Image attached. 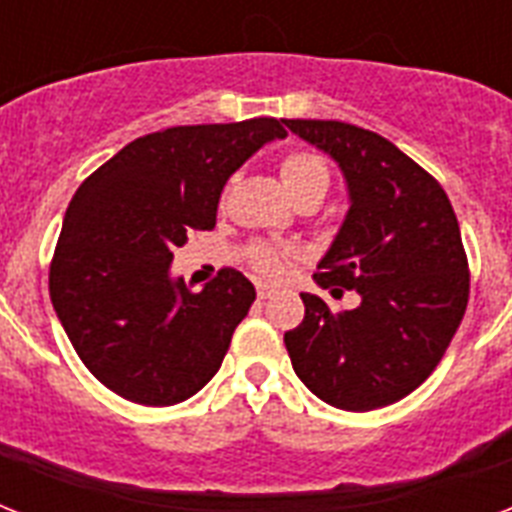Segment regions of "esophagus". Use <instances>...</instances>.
<instances>
[{"mask_svg":"<svg viewBox=\"0 0 512 512\" xmlns=\"http://www.w3.org/2000/svg\"><path fill=\"white\" fill-rule=\"evenodd\" d=\"M273 295H276V289L268 287V284H257V297H260V300H268V297Z\"/></svg>","mask_w":512,"mask_h":512,"instance_id":"1","label":"esophagus"}]
</instances>
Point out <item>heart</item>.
Returning a JSON list of instances; mask_svg holds the SVG:
<instances>
[{
	"mask_svg": "<svg viewBox=\"0 0 512 512\" xmlns=\"http://www.w3.org/2000/svg\"><path fill=\"white\" fill-rule=\"evenodd\" d=\"M279 177L284 191L292 201L303 199H324L329 191V170L316 154L308 151H295L284 156L279 164ZM249 263L255 265L263 276H281L287 265V252L271 244H252L249 247Z\"/></svg>",
	"mask_w": 512,
	"mask_h": 512,
	"instance_id": "heart-1",
	"label": "heart"
}]
</instances>
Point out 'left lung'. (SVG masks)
<instances>
[{"label": "left lung", "mask_w": 512, "mask_h": 512, "mask_svg": "<svg viewBox=\"0 0 512 512\" xmlns=\"http://www.w3.org/2000/svg\"><path fill=\"white\" fill-rule=\"evenodd\" d=\"M340 167L348 212L313 276L353 289L335 313L303 292V324L284 335L292 369L313 396L369 412L409 396L444 356L468 308V257L444 188L377 132L345 122L284 119Z\"/></svg>", "instance_id": "left-lung-1"}]
</instances>
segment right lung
<instances>
[{"instance_id":"obj_1","label":"right lung","mask_w":512,"mask_h":512,"mask_svg":"<svg viewBox=\"0 0 512 512\" xmlns=\"http://www.w3.org/2000/svg\"><path fill=\"white\" fill-rule=\"evenodd\" d=\"M284 122L170 127L132 140L92 172L63 217L50 297L68 340L108 390L146 406L180 404L223 364L233 329L255 303L244 273L223 268L191 292L172 252L215 228L228 177Z\"/></svg>"}]
</instances>
